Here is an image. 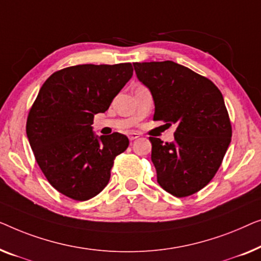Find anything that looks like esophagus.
Listing matches in <instances>:
<instances>
[{
    "instance_id": "34e87169",
    "label": "esophagus",
    "mask_w": 261,
    "mask_h": 261,
    "mask_svg": "<svg viewBox=\"0 0 261 261\" xmlns=\"http://www.w3.org/2000/svg\"><path fill=\"white\" fill-rule=\"evenodd\" d=\"M139 136H141V135H139L138 132H130L129 139H130V141H135V139H137Z\"/></svg>"
}]
</instances>
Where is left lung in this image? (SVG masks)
I'll return each instance as SVG.
<instances>
[{"instance_id":"8db88e82","label":"left lung","mask_w":261,"mask_h":261,"mask_svg":"<svg viewBox=\"0 0 261 261\" xmlns=\"http://www.w3.org/2000/svg\"><path fill=\"white\" fill-rule=\"evenodd\" d=\"M134 67L151 91L153 120L177 125L171 143L149 137L157 182L176 197L193 195L214 177L232 138L222 94L212 80L174 61L134 62Z\"/></svg>"}]
</instances>
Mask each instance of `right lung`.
Segmentation results:
<instances>
[{
    "mask_svg": "<svg viewBox=\"0 0 261 261\" xmlns=\"http://www.w3.org/2000/svg\"><path fill=\"white\" fill-rule=\"evenodd\" d=\"M132 74L130 62L76 65L54 72L40 89L25 131L36 163L62 195L86 201L109 183L115 159L129 139L119 132L95 137L91 125Z\"/></svg>",
    "mask_w": 261,
    "mask_h": 261,
    "instance_id": "add662e5",
    "label": "right lung"
}]
</instances>
